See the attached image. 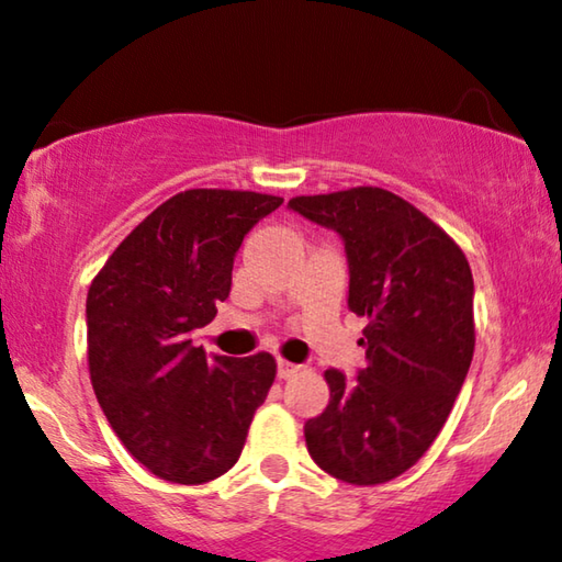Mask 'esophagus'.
<instances>
[{
	"mask_svg": "<svg viewBox=\"0 0 562 562\" xmlns=\"http://www.w3.org/2000/svg\"><path fill=\"white\" fill-rule=\"evenodd\" d=\"M297 372H301V368H297V364L288 362V359H277V378H280V380L293 378V375H297Z\"/></svg>",
	"mask_w": 562,
	"mask_h": 562,
	"instance_id": "1",
	"label": "esophagus"
}]
</instances>
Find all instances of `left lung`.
Returning <instances> with one entry per match:
<instances>
[{"instance_id": "8db88e82", "label": "left lung", "mask_w": 562, "mask_h": 562, "mask_svg": "<svg viewBox=\"0 0 562 562\" xmlns=\"http://www.w3.org/2000/svg\"><path fill=\"white\" fill-rule=\"evenodd\" d=\"M288 207L344 241L351 313L368 318V364L326 370L331 398L303 426L321 470L375 485L429 450L465 383L475 349L473 272L460 246L380 187L293 198Z\"/></svg>"}]
</instances>
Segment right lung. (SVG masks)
<instances>
[{"instance_id":"right-lung-1","label":"right lung","mask_w":562,"mask_h":562,"mask_svg":"<svg viewBox=\"0 0 562 562\" xmlns=\"http://www.w3.org/2000/svg\"><path fill=\"white\" fill-rule=\"evenodd\" d=\"M280 205L259 192H179L131 231L89 288L97 403L125 450L164 481L228 473L274 383L272 355L207 357L192 331L228 297L244 236Z\"/></svg>"}]
</instances>
